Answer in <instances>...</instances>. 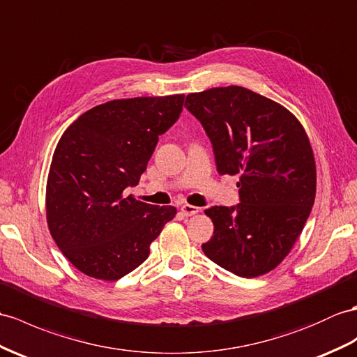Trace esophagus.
I'll return each instance as SVG.
<instances>
[{
    "label": "esophagus",
    "mask_w": 357,
    "mask_h": 357,
    "mask_svg": "<svg viewBox=\"0 0 357 357\" xmlns=\"http://www.w3.org/2000/svg\"><path fill=\"white\" fill-rule=\"evenodd\" d=\"M181 212H183V215H186V216H192V215H197L198 212H202V208L197 207V206L183 204V206H181Z\"/></svg>",
    "instance_id": "1"
}]
</instances>
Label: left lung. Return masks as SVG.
<instances>
[{"instance_id": "8db88e82", "label": "left lung", "mask_w": 357, "mask_h": 357, "mask_svg": "<svg viewBox=\"0 0 357 357\" xmlns=\"http://www.w3.org/2000/svg\"><path fill=\"white\" fill-rule=\"evenodd\" d=\"M185 107L211 139L216 169L239 176L241 203L204 213L213 236L204 255L239 277L282 264L303 231L317 192V168L300 121L282 104L241 88L189 93Z\"/></svg>"}]
</instances>
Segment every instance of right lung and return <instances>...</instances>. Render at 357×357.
Segmentation results:
<instances>
[{"label": "right lung", "instance_id": "right-lung-1", "mask_svg": "<svg viewBox=\"0 0 357 357\" xmlns=\"http://www.w3.org/2000/svg\"><path fill=\"white\" fill-rule=\"evenodd\" d=\"M185 95L113 100L84 112L56 146L47 180V222L78 271L113 282L150 255L177 213L126 197L139 183L159 136L178 119Z\"/></svg>", "mask_w": 357, "mask_h": 357}]
</instances>
